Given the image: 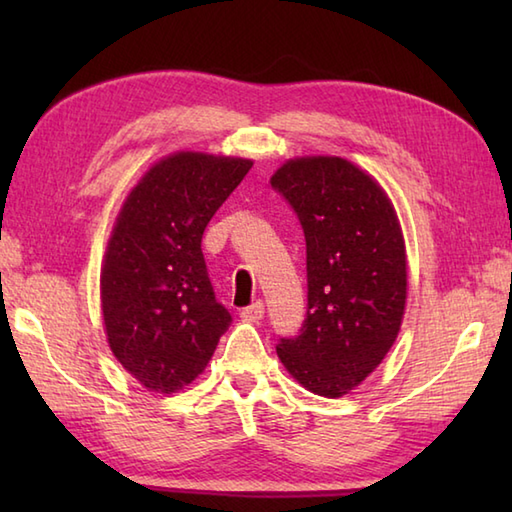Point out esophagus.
Here are the masks:
<instances>
[{
	"label": "esophagus",
	"instance_id": "1",
	"mask_svg": "<svg viewBox=\"0 0 512 512\" xmlns=\"http://www.w3.org/2000/svg\"><path fill=\"white\" fill-rule=\"evenodd\" d=\"M239 317H242L244 321H250V323H257L259 319L264 317V301H255L250 303V306H246L242 312H239Z\"/></svg>",
	"mask_w": 512,
	"mask_h": 512
}]
</instances>
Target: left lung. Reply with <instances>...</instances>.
<instances>
[{"mask_svg":"<svg viewBox=\"0 0 512 512\" xmlns=\"http://www.w3.org/2000/svg\"><path fill=\"white\" fill-rule=\"evenodd\" d=\"M306 237L308 310L277 354L325 398L354 389L394 345L407 299V262L385 191L343 158L288 160L273 180Z\"/></svg>","mask_w":512,"mask_h":512,"instance_id":"1","label":"left lung"}]
</instances>
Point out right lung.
<instances>
[{"instance_id":"obj_1","label":"right lung","mask_w":512,"mask_h":512,"mask_svg":"<svg viewBox=\"0 0 512 512\" xmlns=\"http://www.w3.org/2000/svg\"><path fill=\"white\" fill-rule=\"evenodd\" d=\"M253 162L182 154L160 160L129 193L101 273L114 356L149 391L198 376L233 317L215 299L202 235Z\"/></svg>"}]
</instances>
